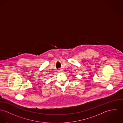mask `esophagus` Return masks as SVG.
<instances>
[{
	"label": "esophagus",
	"instance_id": "1",
	"mask_svg": "<svg viewBox=\"0 0 123 123\" xmlns=\"http://www.w3.org/2000/svg\"><path fill=\"white\" fill-rule=\"evenodd\" d=\"M58 73H63V69H60L58 70Z\"/></svg>",
	"mask_w": 123,
	"mask_h": 123
}]
</instances>
